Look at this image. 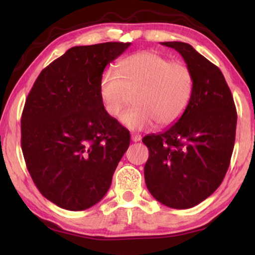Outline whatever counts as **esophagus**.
Instances as JSON below:
<instances>
[{
    "label": "esophagus",
    "mask_w": 255,
    "mask_h": 255,
    "mask_svg": "<svg viewBox=\"0 0 255 255\" xmlns=\"http://www.w3.org/2000/svg\"><path fill=\"white\" fill-rule=\"evenodd\" d=\"M131 140L135 141V143H136V141H139V140H141V136L138 135V133H132Z\"/></svg>",
    "instance_id": "1"
}]
</instances>
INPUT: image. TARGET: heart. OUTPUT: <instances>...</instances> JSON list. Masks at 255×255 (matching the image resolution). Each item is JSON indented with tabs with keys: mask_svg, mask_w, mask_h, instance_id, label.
Instances as JSON below:
<instances>
[{
	"mask_svg": "<svg viewBox=\"0 0 255 255\" xmlns=\"http://www.w3.org/2000/svg\"><path fill=\"white\" fill-rule=\"evenodd\" d=\"M195 76L187 64L154 51H140L120 60L118 73L107 70L99 82L105 111L118 118L136 94L137 107L125 112L122 123L132 130H146L155 123L167 127L182 117L191 102Z\"/></svg>",
	"mask_w": 255,
	"mask_h": 255,
	"instance_id": "1",
	"label": "heart"
}]
</instances>
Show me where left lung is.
<instances>
[{"label":"left lung","instance_id":"1","mask_svg":"<svg viewBox=\"0 0 255 255\" xmlns=\"http://www.w3.org/2000/svg\"><path fill=\"white\" fill-rule=\"evenodd\" d=\"M161 45L182 56L195 76V90L187 111L173 126L143 138L149 150L145 182L161 204L188 209L207 199L225 178L234 148L237 114L217 66L185 42Z\"/></svg>","mask_w":255,"mask_h":255}]
</instances>
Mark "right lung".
Listing matches in <instances>:
<instances>
[{"label": "right lung", "instance_id": "obj_1", "mask_svg": "<svg viewBox=\"0 0 255 255\" xmlns=\"http://www.w3.org/2000/svg\"><path fill=\"white\" fill-rule=\"evenodd\" d=\"M130 42L76 46L41 71L21 118V147L41 195L63 209L85 210L109 190L130 135L99 96L108 64Z\"/></svg>", "mask_w": 255, "mask_h": 255}]
</instances>
